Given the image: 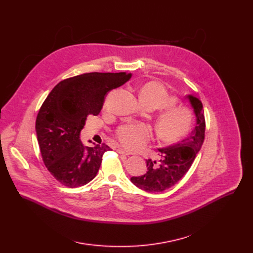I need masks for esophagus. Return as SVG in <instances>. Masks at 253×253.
Returning <instances> with one entry per match:
<instances>
[{"label":"esophagus","instance_id":"obj_1","mask_svg":"<svg viewBox=\"0 0 253 253\" xmlns=\"http://www.w3.org/2000/svg\"><path fill=\"white\" fill-rule=\"evenodd\" d=\"M117 152L119 153V154H122V155H126V156H128V155H130L127 151H125V150H123L122 148H118L117 149Z\"/></svg>","mask_w":253,"mask_h":253}]
</instances>
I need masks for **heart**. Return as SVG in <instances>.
Here are the masks:
<instances>
[{"label":"heart","instance_id":"1","mask_svg":"<svg viewBox=\"0 0 253 253\" xmlns=\"http://www.w3.org/2000/svg\"><path fill=\"white\" fill-rule=\"evenodd\" d=\"M140 99L146 106L164 108L156 120L158 135L168 141L183 138L191 129L192 113L189 108L174 105L176 99L158 82H149L140 91ZM151 129L139 122H128L116 130V138L128 150L136 151L143 148L151 139Z\"/></svg>","mask_w":253,"mask_h":253}]
</instances>
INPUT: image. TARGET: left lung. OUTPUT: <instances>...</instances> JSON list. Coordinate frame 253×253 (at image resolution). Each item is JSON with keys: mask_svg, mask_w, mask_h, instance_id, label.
<instances>
[{"mask_svg": "<svg viewBox=\"0 0 253 253\" xmlns=\"http://www.w3.org/2000/svg\"><path fill=\"white\" fill-rule=\"evenodd\" d=\"M187 98L196 116V126L188 137L166 148L158 149L159 161L148 159L147 171L131 177V182L147 192H162L181 179L191 167L204 141L205 118L201 101L188 95Z\"/></svg>", "mask_w": 253, "mask_h": 253, "instance_id": "1", "label": "left lung"}]
</instances>
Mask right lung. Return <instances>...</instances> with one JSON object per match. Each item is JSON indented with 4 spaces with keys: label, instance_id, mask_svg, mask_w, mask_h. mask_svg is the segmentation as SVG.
Masks as SVG:
<instances>
[{
    "label": "right lung",
    "instance_id": "obj_1",
    "mask_svg": "<svg viewBox=\"0 0 253 253\" xmlns=\"http://www.w3.org/2000/svg\"><path fill=\"white\" fill-rule=\"evenodd\" d=\"M131 76L125 72H93L68 78L58 83L42 104L36 119L41 155L49 172L64 186H83L97 175L103 154L111 148L105 143L84 146L81 130L89 115L100 113L106 94Z\"/></svg>",
    "mask_w": 253,
    "mask_h": 253
}]
</instances>
